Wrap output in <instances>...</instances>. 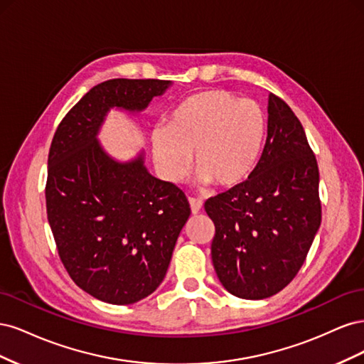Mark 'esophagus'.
<instances>
[{
    "instance_id": "obj_1",
    "label": "esophagus",
    "mask_w": 364,
    "mask_h": 364,
    "mask_svg": "<svg viewBox=\"0 0 364 364\" xmlns=\"http://www.w3.org/2000/svg\"><path fill=\"white\" fill-rule=\"evenodd\" d=\"M188 202H190V208H191L193 214H199L202 211V208H203L202 200H197V199H194V197H190Z\"/></svg>"
}]
</instances>
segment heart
<instances>
[{"instance_id":"obj_1","label":"heart","mask_w":364,"mask_h":364,"mask_svg":"<svg viewBox=\"0 0 364 364\" xmlns=\"http://www.w3.org/2000/svg\"><path fill=\"white\" fill-rule=\"evenodd\" d=\"M266 130V115L255 102L225 90L199 92L176 105L167 129L153 132V159L164 179L181 182L194 155L205 185L235 188L255 170Z\"/></svg>"}]
</instances>
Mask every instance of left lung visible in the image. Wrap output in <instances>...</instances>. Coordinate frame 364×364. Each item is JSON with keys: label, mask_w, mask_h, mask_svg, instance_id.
I'll use <instances>...</instances> for the list:
<instances>
[{"label": "left lung", "mask_w": 364, "mask_h": 364, "mask_svg": "<svg viewBox=\"0 0 364 364\" xmlns=\"http://www.w3.org/2000/svg\"><path fill=\"white\" fill-rule=\"evenodd\" d=\"M267 139L255 170L205 202L215 226L211 257L223 287L266 299L293 281L321 226L318 168L301 121L269 95Z\"/></svg>", "instance_id": "8db88e82"}]
</instances>
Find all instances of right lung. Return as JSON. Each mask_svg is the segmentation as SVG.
I'll return each mask as SVG.
<instances>
[{
  "label": "right lung",
  "mask_w": 364,
  "mask_h": 364,
  "mask_svg": "<svg viewBox=\"0 0 364 364\" xmlns=\"http://www.w3.org/2000/svg\"><path fill=\"white\" fill-rule=\"evenodd\" d=\"M170 80L112 79L63 117L48 153L47 215L60 261L82 290L129 305L155 291L191 211L183 191L151 176L139 155L117 162L97 134L111 107L142 111Z\"/></svg>",
  "instance_id": "right-lung-1"
}]
</instances>
